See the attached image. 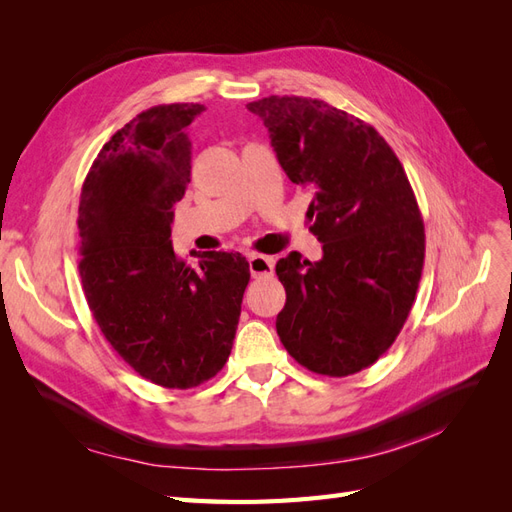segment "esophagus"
<instances>
[{"mask_svg":"<svg viewBox=\"0 0 512 512\" xmlns=\"http://www.w3.org/2000/svg\"><path fill=\"white\" fill-rule=\"evenodd\" d=\"M247 262H250V273L256 275H273L275 260L271 256H262V254H250L247 256Z\"/></svg>","mask_w":512,"mask_h":512,"instance_id":"1","label":"esophagus"}]
</instances>
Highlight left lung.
I'll return each instance as SVG.
<instances>
[{"instance_id": "left-lung-1", "label": "left lung", "mask_w": 512, "mask_h": 512, "mask_svg": "<svg viewBox=\"0 0 512 512\" xmlns=\"http://www.w3.org/2000/svg\"><path fill=\"white\" fill-rule=\"evenodd\" d=\"M247 111L288 179L314 192L309 230L322 243L318 262L290 252L275 265L277 335L309 371L356 374L391 348L421 282L425 226L406 170L369 123L322 100L269 96Z\"/></svg>"}]
</instances>
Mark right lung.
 Here are the masks:
<instances>
[{"label":"right lung","mask_w":512,"mask_h":512,"mask_svg":"<svg viewBox=\"0 0 512 512\" xmlns=\"http://www.w3.org/2000/svg\"><path fill=\"white\" fill-rule=\"evenodd\" d=\"M203 104H162L117 130L83 183L79 273L106 342L138 376L192 389L228 361L250 265L239 252L196 254L170 241L190 183L188 126Z\"/></svg>","instance_id":"right-lung-1"}]
</instances>
